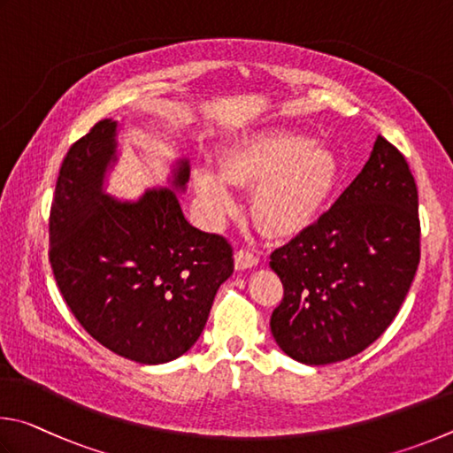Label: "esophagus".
<instances>
[{
    "instance_id": "1",
    "label": "esophagus",
    "mask_w": 453,
    "mask_h": 453,
    "mask_svg": "<svg viewBox=\"0 0 453 453\" xmlns=\"http://www.w3.org/2000/svg\"><path fill=\"white\" fill-rule=\"evenodd\" d=\"M258 265V257L255 255V252H250L247 249H241L236 250L234 255V266L236 271H247V268H252Z\"/></svg>"
}]
</instances>
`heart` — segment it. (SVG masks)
I'll use <instances>...</instances> for the list:
<instances>
[{"instance_id":"1","label":"heart","mask_w":453,"mask_h":453,"mask_svg":"<svg viewBox=\"0 0 453 453\" xmlns=\"http://www.w3.org/2000/svg\"><path fill=\"white\" fill-rule=\"evenodd\" d=\"M338 158L328 147L296 131H266L239 142L222 173L198 169L195 187L212 217L234 209L231 185H258L252 212L265 233L296 234L312 225L334 190Z\"/></svg>"}]
</instances>
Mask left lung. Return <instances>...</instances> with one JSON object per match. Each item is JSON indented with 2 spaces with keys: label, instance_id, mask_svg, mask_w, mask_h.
<instances>
[{
  "label": "left lung",
  "instance_id": "1",
  "mask_svg": "<svg viewBox=\"0 0 453 453\" xmlns=\"http://www.w3.org/2000/svg\"><path fill=\"white\" fill-rule=\"evenodd\" d=\"M418 187L398 149L378 134L338 201L271 255L284 295L276 344L311 366L360 354L390 326L419 265Z\"/></svg>",
  "mask_w": 453,
  "mask_h": 453
}]
</instances>
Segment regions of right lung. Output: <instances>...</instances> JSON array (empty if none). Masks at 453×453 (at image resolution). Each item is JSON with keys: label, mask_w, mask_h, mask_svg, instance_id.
Segmentation results:
<instances>
[{"label": "right lung", "mask_w": 453, "mask_h": 453, "mask_svg": "<svg viewBox=\"0 0 453 453\" xmlns=\"http://www.w3.org/2000/svg\"><path fill=\"white\" fill-rule=\"evenodd\" d=\"M117 123L103 119L63 158L50 212V263L77 322L123 358L165 364L185 354L234 271L222 234L188 225L173 190L137 203L103 193ZM187 161L174 185L185 187Z\"/></svg>", "instance_id": "1"}]
</instances>
